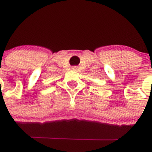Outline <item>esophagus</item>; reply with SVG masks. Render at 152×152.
Instances as JSON below:
<instances>
[{
	"mask_svg": "<svg viewBox=\"0 0 152 152\" xmlns=\"http://www.w3.org/2000/svg\"><path fill=\"white\" fill-rule=\"evenodd\" d=\"M75 68H76V67H73V69H75Z\"/></svg>",
	"mask_w": 152,
	"mask_h": 152,
	"instance_id": "obj_1",
	"label": "esophagus"
}]
</instances>
